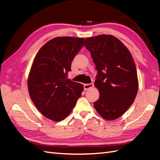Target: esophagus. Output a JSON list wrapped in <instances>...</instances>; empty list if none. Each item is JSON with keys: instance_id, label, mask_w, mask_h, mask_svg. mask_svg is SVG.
Segmentation results:
<instances>
[{"instance_id": "obj_1", "label": "esophagus", "mask_w": 160, "mask_h": 160, "mask_svg": "<svg viewBox=\"0 0 160 160\" xmlns=\"http://www.w3.org/2000/svg\"><path fill=\"white\" fill-rule=\"evenodd\" d=\"M94 87V84L93 83H89V84H85L84 85V89L85 91L88 90L91 88H93Z\"/></svg>"}]
</instances>
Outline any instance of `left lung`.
Masks as SVG:
<instances>
[{"label":"left lung","instance_id":"obj_1","mask_svg":"<svg viewBox=\"0 0 160 160\" xmlns=\"http://www.w3.org/2000/svg\"><path fill=\"white\" fill-rule=\"evenodd\" d=\"M98 70L95 86L99 91L94 108L106 120L121 117L132 105L138 91L136 67L129 51L113 35L85 39Z\"/></svg>","mask_w":160,"mask_h":160}]
</instances>
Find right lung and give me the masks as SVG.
<instances>
[{
  "mask_svg": "<svg viewBox=\"0 0 160 160\" xmlns=\"http://www.w3.org/2000/svg\"><path fill=\"white\" fill-rule=\"evenodd\" d=\"M85 38L55 37L48 41L34 59L27 81L30 98L47 118L60 122L74 108L83 85L67 79L71 62Z\"/></svg>",
  "mask_w": 160,
  "mask_h": 160,
  "instance_id": "right-lung-1",
  "label": "right lung"
}]
</instances>
